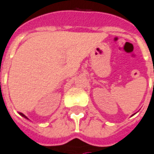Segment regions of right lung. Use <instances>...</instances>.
Returning a JSON list of instances; mask_svg holds the SVG:
<instances>
[{"mask_svg": "<svg viewBox=\"0 0 154 154\" xmlns=\"http://www.w3.org/2000/svg\"><path fill=\"white\" fill-rule=\"evenodd\" d=\"M19 114H20V115H21V116H22V117H24V118H26V119H27L26 116V115H25V114H23L22 113H19Z\"/></svg>", "mask_w": 154, "mask_h": 154, "instance_id": "add662e5", "label": "right lung"}]
</instances>
